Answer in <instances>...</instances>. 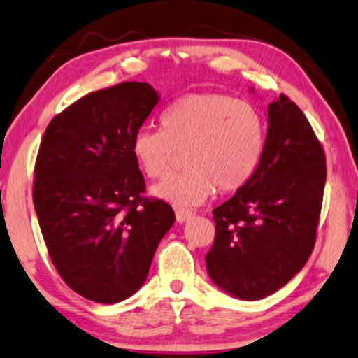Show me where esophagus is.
<instances>
[{
	"mask_svg": "<svg viewBox=\"0 0 358 358\" xmlns=\"http://www.w3.org/2000/svg\"><path fill=\"white\" fill-rule=\"evenodd\" d=\"M192 217V212H187V210H178V212H176V220H178V223L189 222Z\"/></svg>",
	"mask_w": 358,
	"mask_h": 358,
	"instance_id": "esophagus-1",
	"label": "esophagus"
}]
</instances>
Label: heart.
Instances as JSON below:
<instances>
[{"label": "heart", "instance_id": "heart-1", "mask_svg": "<svg viewBox=\"0 0 358 358\" xmlns=\"http://www.w3.org/2000/svg\"><path fill=\"white\" fill-rule=\"evenodd\" d=\"M267 125L262 112L248 101L220 92L180 97L161 115V130H138L131 155L150 179H163L184 153L187 169L155 185L156 199L189 208L203 203L215 190L244 187L261 164Z\"/></svg>", "mask_w": 358, "mask_h": 358}]
</instances>
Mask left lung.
I'll list each match as a JSON object with an SVG mask.
<instances>
[{
	"mask_svg": "<svg viewBox=\"0 0 358 358\" xmlns=\"http://www.w3.org/2000/svg\"><path fill=\"white\" fill-rule=\"evenodd\" d=\"M267 122L261 164L213 210L215 241L205 256L215 285L246 301L272 295L305 266L326 184L324 151L300 107L280 94Z\"/></svg>",
	"mask_w": 358,
	"mask_h": 358,
	"instance_id": "left-lung-1",
	"label": "left lung"
}]
</instances>
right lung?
<instances>
[{
    "mask_svg": "<svg viewBox=\"0 0 358 358\" xmlns=\"http://www.w3.org/2000/svg\"><path fill=\"white\" fill-rule=\"evenodd\" d=\"M158 102L148 83H120L81 97L43 134L32 192L38 224L58 273L91 301L138 292L176 220L171 205L141 197L145 179L131 155Z\"/></svg>",
    "mask_w": 358,
    "mask_h": 358,
    "instance_id": "right-lung-1",
    "label": "right lung"
}]
</instances>
